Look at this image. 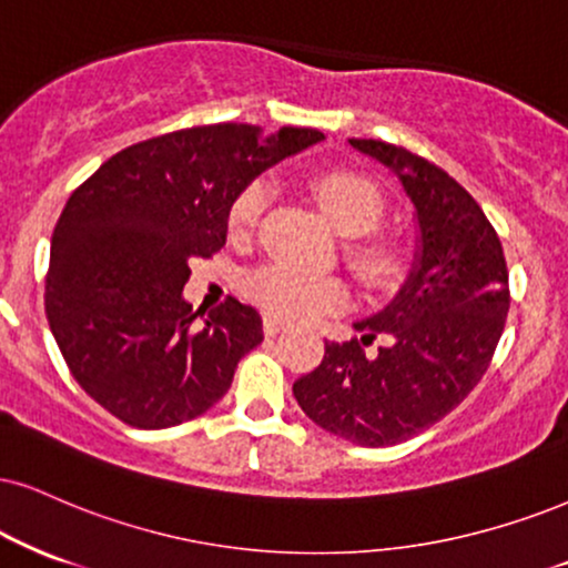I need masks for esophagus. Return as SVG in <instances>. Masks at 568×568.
<instances>
[{
  "label": "esophagus",
  "mask_w": 568,
  "mask_h": 568,
  "mask_svg": "<svg viewBox=\"0 0 568 568\" xmlns=\"http://www.w3.org/2000/svg\"><path fill=\"white\" fill-rule=\"evenodd\" d=\"M284 328H286L284 321H278V318H273V316H265V318H263V332H265V337H276V334L284 332Z\"/></svg>",
  "instance_id": "obj_1"
}]
</instances>
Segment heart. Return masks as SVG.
I'll use <instances>...</instances> for the list:
<instances>
[{
	"label": "heart",
	"mask_w": 568,
	"mask_h": 568,
	"mask_svg": "<svg viewBox=\"0 0 568 568\" xmlns=\"http://www.w3.org/2000/svg\"><path fill=\"white\" fill-rule=\"evenodd\" d=\"M318 207L339 234L358 236L349 244V261L366 282L387 284L397 276L400 255L382 236L361 237L382 221L384 200L374 181L353 171H321L311 181ZM268 205V189L263 181H252L236 194L229 207V231L234 240H244L255 231ZM244 292L257 307L278 321H313L326 313H337L349 303L347 286L337 276L305 271L290 263H265L244 278Z\"/></svg>",
	"instance_id": "b5f03b06"
}]
</instances>
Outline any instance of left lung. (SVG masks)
Here are the masks:
<instances>
[{
    "mask_svg": "<svg viewBox=\"0 0 568 568\" xmlns=\"http://www.w3.org/2000/svg\"><path fill=\"white\" fill-rule=\"evenodd\" d=\"M349 144L400 179L418 252L395 300L355 321L361 339L326 342L321 366L292 392L321 429L389 447L445 418L485 376L508 316V268L493 223L443 168L379 139Z\"/></svg>",
    "mask_w": 568,
    "mask_h": 568,
    "instance_id": "left-lung-1",
    "label": "left lung"
}]
</instances>
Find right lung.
I'll return each mask as SVG.
<instances>
[{"mask_svg": "<svg viewBox=\"0 0 568 568\" xmlns=\"http://www.w3.org/2000/svg\"><path fill=\"white\" fill-rule=\"evenodd\" d=\"M215 123L131 144L62 207L44 307L73 379L136 429L197 418L226 395L236 363L263 342L236 297L202 317L186 303L194 257L226 244L229 207L265 168L316 144V129Z\"/></svg>", "mask_w": 568, "mask_h": 568, "instance_id": "right-lung-1", "label": "right lung"}]
</instances>
